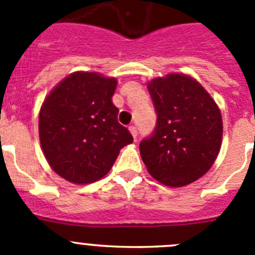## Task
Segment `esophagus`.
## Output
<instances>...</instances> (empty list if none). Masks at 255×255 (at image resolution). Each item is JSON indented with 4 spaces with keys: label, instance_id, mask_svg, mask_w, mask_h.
<instances>
[{
    "label": "esophagus",
    "instance_id": "1",
    "mask_svg": "<svg viewBox=\"0 0 255 255\" xmlns=\"http://www.w3.org/2000/svg\"><path fill=\"white\" fill-rule=\"evenodd\" d=\"M129 130H130V132H131L132 136H134V139H136V136H138V130H136V128L131 125L129 128Z\"/></svg>",
    "mask_w": 255,
    "mask_h": 255
}]
</instances>
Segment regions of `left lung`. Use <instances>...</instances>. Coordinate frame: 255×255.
<instances>
[{
    "label": "left lung",
    "mask_w": 255,
    "mask_h": 255,
    "mask_svg": "<svg viewBox=\"0 0 255 255\" xmlns=\"http://www.w3.org/2000/svg\"><path fill=\"white\" fill-rule=\"evenodd\" d=\"M148 91L157 126L139 144L141 159L163 185H189L207 173L220 153L224 131L220 108L202 84L185 74L153 79Z\"/></svg>",
    "instance_id": "obj_1"
}]
</instances>
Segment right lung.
<instances>
[{
    "label": "right lung",
    "instance_id": "1",
    "mask_svg": "<svg viewBox=\"0 0 255 255\" xmlns=\"http://www.w3.org/2000/svg\"><path fill=\"white\" fill-rule=\"evenodd\" d=\"M115 78L75 71L62 79L39 111V140L47 162L58 176L89 184L111 170L132 136L117 121L112 103Z\"/></svg>",
    "mask_w": 255,
    "mask_h": 255
}]
</instances>
